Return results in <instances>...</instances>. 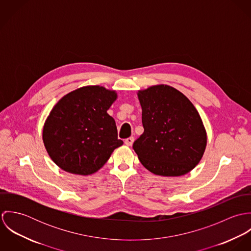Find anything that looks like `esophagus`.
I'll list each match as a JSON object with an SVG mask.
<instances>
[{"instance_id": "34e87169", "label": "esophagus", "mask_w": 251, "mask_h": 251, "mask_svg": "<svg viewBox=\"0 0 251 251\" xmlns=\"http://www.w3.org/2000/svg\"><path fill=\"white\" fill-rule=\"evenodd\" d=\"M133 142H134V138L133 137H129V138H126L125 140V143H126V145H127V146H131Z\"/></svg>"}]
</instances>
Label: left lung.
<instances>
[{
    "label": "left lung",
    "instance_id": "left-lung-1",
    "mask_svg": "<svg viewBox=\"0 0 251 251\" xmlns=\"http://www.w3.org/2000/svg\"><path fill=\"white\" fill-rule=\"evenodd\" d=\"M142 107L143 134L133 143L140 162L150 172L178 177L201 160L207 133L190 100L167 85L138 92Z\"/></svg>",
    "mask_w": 251,
    "mask_h": 251
}]
</instances>
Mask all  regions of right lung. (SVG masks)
Returning a JSON list of instances; mask_svg holds the SVG:
<instances>
[{"instance_id": "1", "label": "right lung", "mask_w": 251, "mask_h": 251, "mask_svg": "<svg viewBox=\"0 0 251 251\" xmlns=\"http://www.w3.org/2000/svg\"><path fill=\"white\" fill-rule=\"evenodd\" d=\"M117 94L100 86L77 89L62 98L45 121L42 138L51 159L63 170L91 175L124 142L107 110Z\"/></svg>"}]
</instances>
